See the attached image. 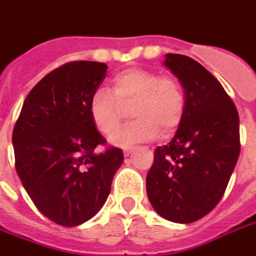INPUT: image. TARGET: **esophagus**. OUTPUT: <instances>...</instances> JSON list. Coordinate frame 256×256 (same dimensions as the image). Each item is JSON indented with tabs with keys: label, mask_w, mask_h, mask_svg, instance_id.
Listing matches in <instances>:
<instances>
[{
	"label": "esophagus",
	"mask_w": 256,
	"mask_h": 256,
	"mask_svg": "<svg viewBox=\"0 0 256 256\" xmlns=\"http://www.w3.org/2000/svg\"><path fill=\"white\" fill-rule=\"evenodd\" d=\"M133 148H130V146H126V148H123V155L124 156H128L130 155V152H132Z\"/></svg>",
	"instance_id": "obj_1"
}]
</instances>
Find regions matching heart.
<instances>
[{"instance_id": "obj_1", "label": "heart", "mask_w": 256, "mask_h": 256, "mask_svg": "<svg viewBox=\"0 0 256 256\" xmlns=\"http://www.w3.org/2000/svg\"><path fill=\"white\" fill-rule=\"evenodd\" d=\"M133 106L137 118L115 137L120 146L152 141L176 132L185 115V93L177 79L158 72L132 68L122 71L112 80V92L97 89L89 102V114L94 126L106 137H112L122 123L124 108Z\"/></svg>"}]
</instances>
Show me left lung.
I'll list each match as a JSON object with an SVG mask.
<instances>
[{"label":"left lung","instance_id":"1","mask_svg":"<svg viewBox=\"0 0 256 256\" xmlns=\"http://www.w3.org/2000/svg\"><path fill=\"white\" fill-rule=\"evenodd\" d=\"M163 66L185 93V115L176 136L155 150L146 174L152 207L164 220L190 224L214 208L240 155L238 114L212 74L196 60L167 53Z\"/></svg>","mask_w":256,"mask_h":256}]
</instances>
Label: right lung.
<instances>
[{
    "mask_svg": "<svg viewBox=\"0 0 256 256\" xmlns=\"http://www.w3.org/2000/svg\"><path fill=\"white\" fill-rule=\"evenodd\" d=\"M106 64L72 62L53 70L26 97L14 124V166L36 207L58 225L78 226L106 203L123 152L96 146L106 140L89 102Z\"/></svg>",
    "mask_w": 256,
    "mask_h": 256,
    "instance_id": "add662e5",
    "label": "right lung"
}]
</instances>
